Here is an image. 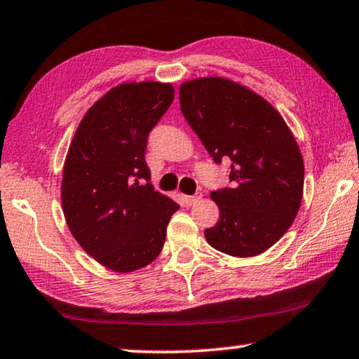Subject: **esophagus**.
Here are the masks:
<instances>
[{
    "mask_svg": "<svg viewBox=\"0 0 359 359\" xmlns=\"http://www.w3.org/2000/svg\"><path fill=\"white\" fill-rule=\"evenodd\" d=\"M201 196H203L201 191H196L195 195H187V196H184V201H185L189 206H191V205H195V203L200 201Z\"/></svg>",
    "mask_w": 359,
    "mask_h": 359,
    "instance_id": "1",
    "label": "esophagus"
}]
</instances>
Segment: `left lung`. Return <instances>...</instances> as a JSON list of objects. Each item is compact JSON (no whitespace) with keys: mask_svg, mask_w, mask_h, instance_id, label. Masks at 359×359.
Instances as JSON below:
<instances>
[{"mask_svg":"<svg viewBox=\"0 0 359 359\" xmlns=\"http://www.w3.org/2000/svg\"><path fill=\"white\" fill-rule=\"evenodd\" d=\"M180 109L227 187L212 191L219 221L205 237L222 253L247 258L271 248L299 210L304 165L285 121L264 98L221 77L185 82Z\"/></svg>","mask_w":359,"mask_h":359,"instance_id":"obj_1","label":"left lung"}]
</instances>
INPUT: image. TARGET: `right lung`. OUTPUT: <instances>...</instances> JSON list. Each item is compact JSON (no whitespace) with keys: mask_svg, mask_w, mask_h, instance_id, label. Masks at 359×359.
Listing matches in <instances>:
<instances>
[{"mask_svg":"<svg viewBox=\"0 0 359 359\" xmlns=\"http://www.w3.org/2000/svg\"><path fill=\"white\" fill-rule=\"evenodd\" d=\"M174 101L169 83H122L88 109L62 174L67 226L90 256L116 272L158 258L179 205L149 184V132Z\"/></svg>","mask_w":359,"mask_h":359,"instance_id":"obj_1","label":"right lung"}]
</instances>
